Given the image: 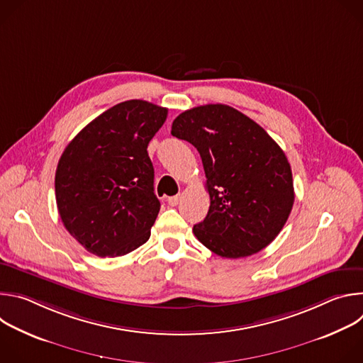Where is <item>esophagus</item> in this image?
I'll list each match as a JSON object with an SVG mask.
<instances>
[{
	"label": "esophagus",
	"mask_w": 363,
	"mask_h": 363,
	"mask_svg": "<svg viewBox=\"0 0 363 363\" xmlns=\"http://www.w3.org/2000/svg\"><path fill=\"white\" fill-rule=\"evenodd\" d=\"M179 201H181V195H175V196H169L168 198V203L171 206H177L179 203Z\"/></svg>",
	"instance_id": "esophagus-1"
}]
</instances>
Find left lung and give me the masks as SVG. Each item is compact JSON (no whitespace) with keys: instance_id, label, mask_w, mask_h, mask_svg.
<instances>
[{"instance_id":"obj_1","label":"left lung","mask_w":363,"mask_h":363,"mask_svg":"<svg viewBox=\"0 0 363 363\" xmlns=\"http://www.w3.org/2000/svg\"><path fill=\"white\" fill-rule=\"evenodd\" d=\"M172 136L192 143L202 160L211 205L195 237L217 255L241 258L266 248L294 202L283 149L252 119L227 105L181 113Z\"/></svg>"}]
</instances>
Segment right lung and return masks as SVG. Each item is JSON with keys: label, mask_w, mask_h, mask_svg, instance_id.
<instances>
[{"label": "right lung", "mask_w": 363, "mask_h": 363, "mask_svg": "<svg viewBox=\"0 0 363 363\" xmlns=\"http://www.w3.org/2000/svg\"><path fill=\"white\" fill-rule=\"evenodd\" d=\"M167 116L168 109L153 103L122 101L84 126L62 153L57 210L89 252L125 255L149 240L161 202L146 149Z\"/></svg>", "instance_id": "right-lung-1"}]
</instances>
